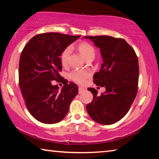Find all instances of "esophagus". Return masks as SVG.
<instances>
[{"label":"esophagus","mask_w":159,"mask_h":159,"mask_svg":"<svg viewBox=\"0 0 159 159\" xmlns=\"http://www.w3.org/2000/svg\"><path fill=\"white\" fill-rule=\"evenodd\" d=\"M84 91H85V88H80V87L79 88V93H82L84 92Z\"/></svg>","instance_id":"esophagus-1"}]
</instances>
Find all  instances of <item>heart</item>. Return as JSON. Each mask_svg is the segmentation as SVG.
I'll list each match as a JSON object with an SVG mask.
<instances>
[{
    "label": "heart",
    "instance_id": "heart-1",
    "mask_svg": "<svg viewBox=\"0 0 159 159\" xmlns=\"http://www.w3.org/2000/svg\"><path fill=\"white\" fill-rule=\"evenodd\" d=\"M77 49L81 54L86 61L93 60L95 57L96 51L95 48L88 42H80L77 45ZM71 53V48L67 47L64 48L60 54V61L63 66H66ZM90 72L88 70H74L69 74V77L72 80L79 84H83L85 80L90 76Z\"/></svg>",
    "mask_w": 159,
    "mask_h": 159
}]
</instances>
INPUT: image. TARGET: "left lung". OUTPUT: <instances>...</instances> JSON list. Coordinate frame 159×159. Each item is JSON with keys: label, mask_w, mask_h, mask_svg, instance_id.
Returning a JSON list of instances; mask_svg holds the SVG:
<instances>
[{"label": "left lung", "mask_w": 159, "mask_h": 159, "mask_svg": "<svg viewBox=\"0 0 159 159\" xmlns=\"http://www.w3.org/2000/svg\"><path fill=\"white\" fill-rule=\"evenodd\" d=\"M100 48L103 63L94 75L96 85L105 87L98 95L95 88H89L93 101L86 109L93 120L103 125H111L127 114L138 93V59L133 48L120 38L109 36H84Z\"/></svg>", "instance_id": "1"}]
</instances>
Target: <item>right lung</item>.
<instances>
[{
	"label": "right lung",
	"mask_w": 159,
	"mask_h": 159,
	"mask_svg": "<svg viewBox=\"0 0 159 159\" xmlns=\"http://www.w3.org/2000/svg\"><path fill=\"white\" fill-rule=\"evenodd\" d=\"M80 36L55 32L36 35L21 52L19 63V84L29 111L39 121L52 124L60 122L79 93L75 83H64L60 76V54ZM62 82L60 90L51 81Z\"/></svg>",
	"instance_id": "right-lung-1"
}]
</instances>
